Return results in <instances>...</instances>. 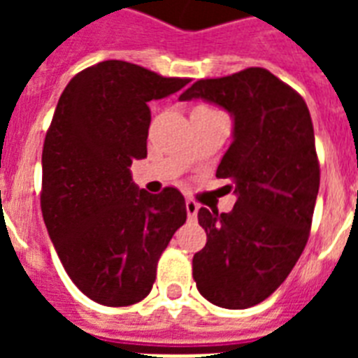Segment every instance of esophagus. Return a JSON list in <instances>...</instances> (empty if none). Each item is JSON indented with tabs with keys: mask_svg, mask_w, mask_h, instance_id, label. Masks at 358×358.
<instances>
[{
	"mask_svg": "<svg viewBox=\"0 0 358 358\" xmlns=\"http://www.w3.org/2000/svg\"><path fill=\"white\" fill-rule=\"evenodd\" d=\"M185 210H187V217L196 219V213H199V204H196L193 199H187V201H185Z\"/></svg>",
	"mask_w": 358,
	"mask_h": 358,
	"instance_id": "1",
	"label": "esophagus"
}]
</instances>
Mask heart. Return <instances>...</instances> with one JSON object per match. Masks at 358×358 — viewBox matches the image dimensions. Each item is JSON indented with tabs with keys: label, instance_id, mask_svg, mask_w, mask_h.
Listing matches in <instances>:
<instances>
[{
	"label": "heart",
	"instance_id": "b5f03b06",
	"mask_svg": "<svg viewBox=\"0 0 358 358\" xmlns=\"http://www.w3.org/2000/svg\"><path fill=\"white\" fill-rule=\"evenodd\" d=\"M195 109H212V108H208V106H199V108H195Z\"/></svg>",
	"mask_w": 358,
	"mask_h": 358
}]
</instances>
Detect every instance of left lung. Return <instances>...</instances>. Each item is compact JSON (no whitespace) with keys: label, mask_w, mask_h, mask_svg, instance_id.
Here are the masks:
<instances>
[{"label":"left lung","mask_w":358,"mask_h":358,"mask_svg":"<svg viewBox=\"0 0 358 358\" xmlns=\"http://www.w3.org/2000/svg\"><path fill=\"white\" fill-rule=\"evenodd\" d=\"M202 98L234 117L217 178L234 182L230 213L199 210L206 245L193 256L196 288L223 308H249L286 280L310 236L320 162L310 111L269 70L250 66L199 80L180 100Z\"/></svg>","instance_id":"1"}]
</instances>
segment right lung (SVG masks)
Listing matches in <instances>:
<instances>
[{"label":"right lung","instance_id":"1","mask_svg":"<svg viewBox=\"0 0 358 358\" xmlns=\"http://www.w3.org/2000/svg\"><path fill=\"white\" fill-rule=\"evenodd\" d=\"M187 83L102 61L76 74L59 98L42 148V217L64 271L100 305L145 299L159 256L187 219L176 187L150 195L129 173L146 157L148 102Z\"/></svg>","mask_w":358,"mask_h":358}]
</instances>
